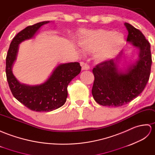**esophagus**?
I'll list each match as a JSON object with an SVG mask.
<instances>
[{
	"label": "esophagus",
	"instance_id": "obj_1",
	"mask_svg": "<svg viewBox=\"0 0 155 155\" xmlns=\"http://www.w3.org/2000/svg\"><path fill=\"white\" fill-rule=\"evenodd\" d=\"M89 68H90V67H89V65L87 64H84L83 65V66H82V70H89Z\"/></svg>",
	"mask_w": 155,
	"mask_h": 155
}]
</instances>
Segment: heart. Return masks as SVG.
I'll return each instance as SVG.
<instances>
[{"mask_svg":"<svg viewBox=\"0 0 155 155\" xmlns=\"http://www.w3.org/2000/svg\"><path fill=\"white\" fill-rule=\"evenodd\" d=\"M125 44L124 34L105 29L85 31L80 41L82 50L87 53H95L96 60L99 61L115 57Z\"/></svg>","mask_w":155,"mask_h":155,"instance_id":"b5f03b06","label":"heart"}]
</instances>
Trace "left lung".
<instances>
[{"mask_svg": "<svg viewBox=\"0 0 155 155\" xmlns=\"http://www.w3.org/2000/svg\"><path fill=\"white\" fill-rule=\"evenodd\" d=\"M125 25L128 30L127 41L139 48V59L125 73L118 72L113 59L102 61L93 69L92 95L99 105L120 107L127 104L141 94L149 80L152 64L150 43L139 30L129 23Z\"/></svg>", "mask_w": 155, "mask_h": 155, "instance_id": "1", "label": "left lung"}]
</instances>
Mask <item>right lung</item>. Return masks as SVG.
<instances>
[{"mask_svg": "<svg viewBox=\"0 0 155 155\" xmlns=\"http://www.w3.org/2000/svg\"><path fill=\"white\" fill-rule=\"evenodd\" d=\"M44 21L28 26L14 37L6 58V79L12 94L27 108L37 112H48L62 106L68 97V85L80 73V63L60 64L45 83L35 86L20 84L14 76L12 66L16 60L18 44L34 36L41 26L48 23Z\"/></svg>", "mask_w": 155, "mask_h": 155, "instance_id": "1", "label": "right lung"}]
</instances>
